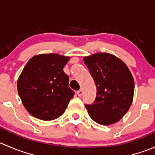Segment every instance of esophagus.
I'll use <instances>...</instances> for the list:
<instances>
[{"mask_svg":"<svg viewBox=\"0 0 155 155\" xmlns=\"http://www.w3.org/2000/svg\"><path fill=\"white\" fill-rule=\"evenodd\" d=\"M82 94H83V90H82V88H81L80 90H79L77 91V94H78V96H79V97H82Z\"/></svg>","mask_w":155,"mask_h":155,"instance_id":"obj_1","label":"esophagus"}]
</instances>
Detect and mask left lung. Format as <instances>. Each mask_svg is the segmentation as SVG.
Instances as JSON below:
<instances>
[{
  "mask_svg": "<svg viewBox=\"0 0 155 155\" xmlns=\"http://www.w3.org/2000/svg\"><path fill=\"white\" fill-rule=\"evenodd\" d=\"M97 87V97L85 104L89 116L102 125L116 123L129 110L134 94V80L121 59L107 52L84 58Z\"/></svg>",
  "mask_w": 155,
  "mask_h": 155,
  "instance_id": "1",
  "label": "left lung"
}]
</instances>
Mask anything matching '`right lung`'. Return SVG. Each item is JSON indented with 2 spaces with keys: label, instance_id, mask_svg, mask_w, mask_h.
<instances>
[{
  "label": "right lung",
  "instance_id": "add662e5",
  "mask_svg": "<svg viewBox=\"0 0 155 155\" xmlns=\"http://www.w3.org/2000/svg\"><path fill=\"white\" fill-rule=\"evenodd\" d=\"M70 57L41 54L31 58L17 82L25 108L35 118L51 121L65 112L74 91L68 86L69 76L63 68Z\"/></svg>",
  "mask_w": 155,
  "mask_h": 155
}]
</instances>
